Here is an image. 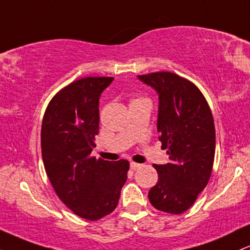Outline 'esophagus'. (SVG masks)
<instances>
[{"instance_id": "esophagus-1", "label": "esophagus", "mask_w": 250, "mask_h": 250, "mask_svg": "<svg viewBox=\"0 0 250 250\" xmlns=\"http://www.w3.org/2000/svg\"><path fill=\"white\" fill-rule=\"evenodd\" d=\"M140 167H141V165H140V163L130 162V169H131V170H136V169H139Z\"/></svg>"}]
</instances>
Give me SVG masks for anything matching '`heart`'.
<instances>
[{"label": "heart", "mask_w": 250, "mask_h": 250, "mask_svg": "<svg viewBox=\"0 0 250 250\" xmlns=\"http://www.w3.org/2000/svg\"><path fill=\"white\" fill-rule=\"evenodd\" d=\"M136 100H143V99H136ZM136 100H134V101H136Z\"/></svg>", "instance_id": "1"}]
</instances>
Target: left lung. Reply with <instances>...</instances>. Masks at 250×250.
Listing matches in <instances>:
<instances>
[{"label": "left lung", "mask_w": 250, "mask_h": 250, "mask_svg": "<svg viewBox=\"0 0 250 250\" xmlns=\"http://www.w3.org/2000/svg\"><path fill=\"white\" fill-rule=\"evenodd\" d=\"M159 95L157 131L168 149L167 165H154L159 181L149 190L159 210L182 214L207 186L215 155V125L210 108L196 85L169 71L140 75Z\"/></svg>", "instance_id": "obj_1"}]
</instances>
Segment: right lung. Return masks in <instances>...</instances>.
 I'll return each mask as SVG.
<instances>
[{"instance_id":"1","label":"right lung","mask_w":250,"mask_h":250,"mask_svg":"<svg viewBox=\"0 0 250 250\" xmlns=\"http://www.w3.org/2000/svg\"><path fill=\"white\" fill-rule=\"evenodd\" d=\"M113 77H85L53 97L42 121V159L60 200L82 219L96 221L119 203L127 160L91 156L99 134L100 96Z\"/></svg>"}]
</instances>
